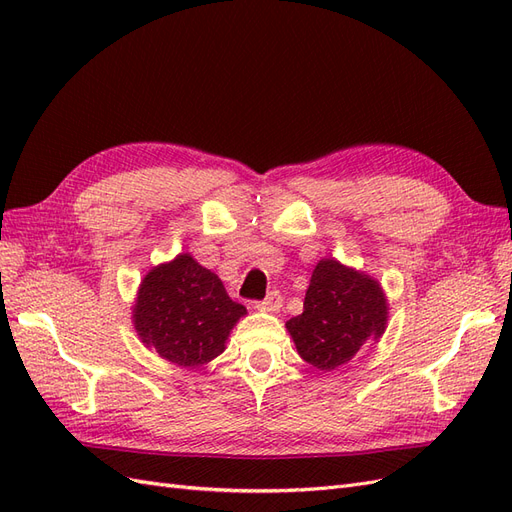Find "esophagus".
<instances>
[{
  "label": "esophagus",
  "mask_w": 512,
  "mask_h": 512,
  "mask_svg": "<svg viewBox=\"0 0 512 512\" xmlns=\"http://www.w3.org/2000/svg\"><path fill=\"white\" fill-rule=\"evenodd\" d=\"M280 307H282V294L277 290L269 292L265 299L256 303V309H260V312H271V314L280 312Z\"/></svg>",
  "instance_id": "esophagus-1"
}]
</instances>
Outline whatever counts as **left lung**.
<instances>
[{
  "label": "left lung",
  "mask_w": 512,
  "mask_h": 512,
  "mask_svg": "<svg viewBox=\"0 0 512 512\" xmlns=\"http://www.w3.org/2000/svg\"><path fill=\"white\" fill-rule=\"evenodd\" d=\"M389 320V303L374 277L322 258L309 280L303 314L286 322L301 359L320 371L346 365L367 344L378 342Z\"/></svg>",
  "instance_id": "8db88e82"
}]
</instances>
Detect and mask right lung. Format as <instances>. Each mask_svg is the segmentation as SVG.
I'll use <instances>...</instances> for the list:
<instances>
[{
  "label": "right lung",
  "mask_w": 512,
  "mask_h": 512,
  "mask_svg": "<svg viewBox=\"0 0 512 512\" xmlns=\"http://www.w3.org/2000/svg\"><path fill=\"white\" fill-rule=\"evenodd\" d=\"M245 314L218 275L190 254H179L145 275L132 320L141 342L162 359L200 367L224 352L232 327Z\"/></svg>",
  "instance_id": "1"
}]
</instances>
